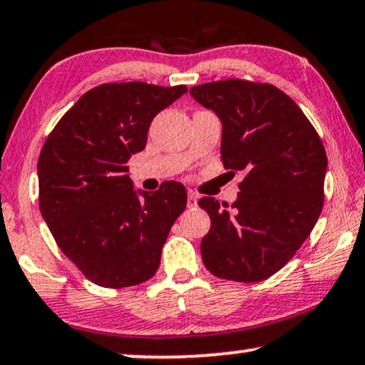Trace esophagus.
Here are the masks:
<instances>
[{
	"mask_svg": "<svg viewBox=\"0 0 365 365\" xmlns=\"http://www.w3.org/2000/svg\"><path fill=\"white\" fill-rule=\"evenodd\" d=\"M197 203H198V195L195 192H188V198H187L188 208H193V206H197Z\"/></svg>",
	"mask_w": 365,
	"mask_h": 365,
	"instance_id": "esophagus-1",
	"label": "esophagus"
}]
</instances>
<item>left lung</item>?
Wrapping results in <instances>:
<instances>
[{
    "mask_svg": "<svg viewBox=\"0 0 365 365\" xmlns=\"http://www.w3.org/2000/svg\"><path fill=\"white\" fill-rule=\"evenodd\" d=\"M190 93L222 123L221 160L246 173L227 208L211 197L201 259L225 280L260 282L279 272L313 231L324 201L328 159L317 129L295 101L270 83L220 80Z\"/></svg>",
    "mask_w": 365,
    "mask_h": 365,
    "instance_id": "obj_1",
    "label": "left lung"
}]
</instances>
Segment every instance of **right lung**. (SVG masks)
<instances>
[{
	"label": "right lung",
	"instance_id": "add662e5",
	"mask_svg": "<svg viewBox=\"0 0 365 365\" xmlns=\"http://www.w3.org/2000/svg\"><path fill=\"white\" fill-rule=\"evenodd\" d=\"M187 86L103 83L63 114L42 145L39 208L61 251L93 284L133 287L155 275L187 190L164 182L133 190L130 155L148 143L152 119Z\"/></svg>",
	"mask_w": 365,
	"mask_h": 365
}]
</instances>
